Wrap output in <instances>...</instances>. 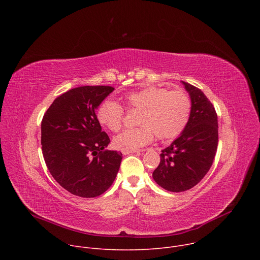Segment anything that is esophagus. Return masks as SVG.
I'll return each mask as SVG.
<instances>
[{"mask_svg":"<svg viewBox=\"0 0 260 260\" xmlns=\"http://www.w3.org/2000/svg\"><path fill=\"white\" fill-rule=\"evenodd\" d=\"M140 149H121V153L123 155L129 154V153H135V152H140Z\"/></svg>","mask_w":260,"mask_h":260,"instance_id":"esophagus-1","label":"esophagus"}]
</instances>
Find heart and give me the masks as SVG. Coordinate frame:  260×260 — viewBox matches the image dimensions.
<instances>
[{
	"label": "heart",
	"instance_id": "obj_1",
	"mask_svg": "<svg viewBox=\"0 0 260 260\" xmlns=\"http://www.w3.org/2000/svg\"><path fill=\"white\" fill-rule=\"evenodd\" d=\"M122 101L126 110H138L136 123L139 125L114 138L113 144L118 149L143 147L153 140L154 134L159 140H173L187 127L192 113V100L182 89L151 85L125 93ZM95 116L102 126L117 133L123 124L124 109L107 99L99 105Z\"/></svg>",
	"mask_w": 260,
	"mask_h": 260
}]
</instances>
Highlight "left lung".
I'll return each instance as SVG.
<instances>
[{
	"mask_svg": "<svg viewBox=\"0 0 260 260\" xmlns=\"http://www.w3.org/2000/svg\"><path fill=\"white\" fill-rule=\"evenodd\" d=\"M192 100L187 127L166 149L152 177L164 189L186 191L206 176L212 167L218 146V121L213 104L204 92L182 81Z\"/></svg>",
	"mask_w": 260,
	"mask_h": 260,
	"instance_id": "1",
	"label": "left lung"
}]
</instances>
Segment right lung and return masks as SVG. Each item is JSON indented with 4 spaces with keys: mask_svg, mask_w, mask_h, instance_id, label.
Segmentation results:
<instances>
[{
    "mask_svg": "<svg viewBox=\"0 0 260 260\" xmlns=\"http://www.w3.org/2000/svg\"><path fill=\"white\" fill-rule=\"evenodd\" d=\"M114 90L107 85L80 86L57 96L41 122L45 164L55 181L74 196L95 198L116 178L121 152L105 150L109 136L95 109Z\"/></svg>",
    "mask_w": 260,
    "mask_h": 260,
    "instance_id": "right-lung-1",
    "label": "right lung"
}]
</instances>
